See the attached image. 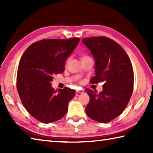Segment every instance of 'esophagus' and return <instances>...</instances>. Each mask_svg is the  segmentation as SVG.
<instances>
[{"instance_id":"34e87169","label":"esophagus","mask_w":153,"mask_h":153,"mask_svg":"<svg viewBox=\"0 0 153 153\" xmlns=\"http://www.w3.org/2000/svg\"><path fill=\"white\" fill-rule=\"evenodd\" d=\"M84 92V90H76L77 93H83Z\"/></svg>"}]
</instances>
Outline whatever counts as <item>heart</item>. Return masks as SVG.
Segmentation results:
<instances>
[{
  "instance_id": "1",
  "label": "heart",
  "mask_w": 153,
  "mask_h": 153,
  "mask_svg": "<svg viewBox=\"0 0 153 153\" xmlns=\"http://www.w3.org/2000/svg\"><path fill=\"white\" fill-rule=\"evenodd\" d=\"M85 57H87V56H83L82 58H85Z\"/></svg>"
}]
</instances>
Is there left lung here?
I'll use <instances>...</instances> for the list:
<instances>
[{
	"label": "left lung",
	"instance_id": "1",
	"mask_svg": "<svg viewBox=\"0 0 153 153\" xmlns=\"http://www.w3.org/2000/svg\"><path fill=\"white\" fill-rule=\"evenodd\" d=\"M82 42L95 61V76L90 82L105 83L99 94L85 90L90 97L86 113L98 122H109L123 112L132 94L134 71L130 59L118 43L108 38H86Z\"/></svg>",
	"mask_w": 153,
	"mask_h": 153
}]
</instances>
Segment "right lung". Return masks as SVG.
<instances>
[{
  "label": "right lung",
  "instance_id": "right-lung-1",
  "mask_svg": "<svg viewBox=\"0 0 153 153\" xmlns=\"http://www.w3.org/2000/svg\"><path fill=\"white\" fill-rule=\"evenodd\" d=\"M79 38L48 39L36 42L22 55L18 67L17 88L25 109L44 123L64 117L74 90L52 87L53 76L63 73L65 62L79 42Z\"/></svg>",
  "mask_w": 153,
  "mask_h": 153
}]
</instances>
